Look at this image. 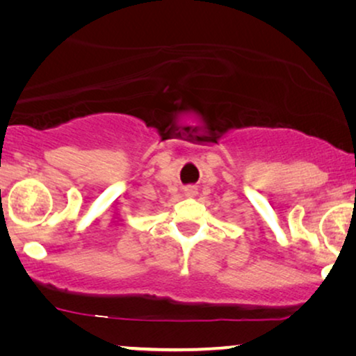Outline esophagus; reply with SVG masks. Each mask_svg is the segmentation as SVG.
<instances>
[{"label": "esophagus", "instance_id": "esophagus-1", "mask_svg": "<svg viewBox=\"0 0 356 356\" xmlns=\"http://www.w3.org/2000/svg\"><path fill=\"white\" fill-rule=\"evenodd\" d=\"M184 194H186V196H196V188L186 186V188H184Z\"/></svg>", "mask_w": 356, "mask_h": 356}]
</instances>
